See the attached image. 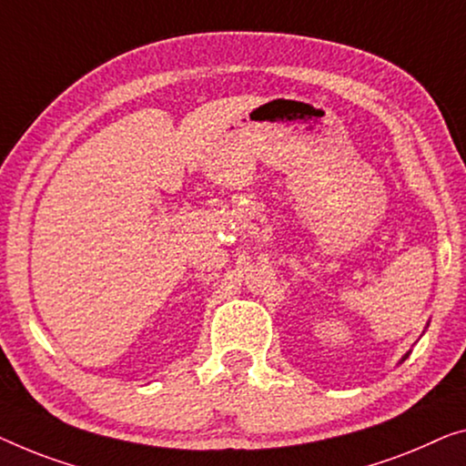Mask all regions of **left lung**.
Masks as SVG:
<instances>
[{
	"label": "left lung",
	"instance_id": "1",
	"mask_svg": "<svg viewBox=\"0 0 466 466\" xmlns=\"http://www.w3.org/2000/svg\"><path fill=\"white\" fill-rule=\"evenodd\" d=\"M406 358H408V353H406V356H404V360H406Z\"/></svg>",
	"mask_w": 466,
	"mask_h": 466
}]
</instances>
